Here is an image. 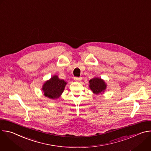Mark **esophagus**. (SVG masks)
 <instances>
[{
    "label": "esophagus",
    "mask_w": 151,
    "mask_h": 151,
    "mask_svg": "<svg viewBox=\"0 0 151 151\" xmlns=\"http://www.w3.org/2000/svg\"><path fill=\"white\" fill-rule=\"evenodd\" d=\"M74 79L76 81H81L82 79V78L81 77H80V78H75Z\"/></svg>",
    "instance_id": "1"
}]
</instances>
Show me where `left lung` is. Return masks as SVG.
<instances>
[{"label":"left lung","mask_w":151,"mask_h":151,"mask_svg":"<svg viewBox=\"0 0 151 151\" xmlns=\"http://www.w3.org/2000/svg\"><path fill=\"white\" fill-rule=\"evenodd\" d=\"M89 87L94 94H103L106 89L107 84L101 78L94 77L89 81Z\"/></svg>","instance_id":"1"}]
</instances>
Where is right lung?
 Returning a JSON list of instances; mask_svg holds the SVG:
<instances>
[{
    "label": "right lung",
    "mask_w": 151,
    "mask_h": 151,
    "mask_svg": "<svg viewBox=\"0 0 151 151\" xmlns=\"http://www.w3.org/2000/svg\"><path fill=\"white\" fill-rule=\"evenodd\" d=\"M67 83V82L60 79L57 75H54L45 82L42 90L46 97L52 100L57 99L63 93Z\"/></svg>",
    "instance_id": "right-lung-1"
}]
</instances>
